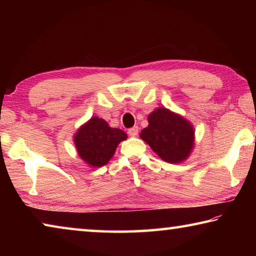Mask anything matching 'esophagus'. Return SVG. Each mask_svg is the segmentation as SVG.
Listing matches in <instances>:
<instances>
[{"label": "esophagus", "instance_id": "1", "mask_svg": "<svg viewBox=\"0 0 256 256\" xmlns=\"http://www.w3.org/2000/svg\"><path fill=\"white\" fill-rule=\"evenodd\" d=\"M138 126H133V128L128 130V134L130 136H138Z\"/></svg>", "mask_w": 256, "mask_h": 256}]
</instances>
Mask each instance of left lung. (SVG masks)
I'll return each mask as SVG.
<instances>
[{"instance_id":"obj_1","label":"left lung","mask_w":256,"mask_h":256,"mask_svg":"<svg viewBox=\"0 0 256 256\" xmlns=\"http://www.w3.org/2000/svg\"><path fill=\"white\" fill-rule=\"evenodd\" d=\"M149 125L140 136L166 162L176 164L188 157L194 131L188 120L166 108H158L148 118Z\"/></svg>"}]
</instances>
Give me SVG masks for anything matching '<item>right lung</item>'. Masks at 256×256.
Here are the masks:
<instances>
[{
	"label": "right lung",
	"mask_w": 256,
	"mask_h": 256,
	"mask_svg": "<svg viewBox=\"0 0 256 256\" xmlns=\"http://www.w3.org/2000/svg\"><path fill=\"white\" fill-rule=\"evenodd\" d=\"M125 138L126 133L122 130L110 128L102 118H92L76 132L74 142L86 162L92 167H102L110 162L120 142Z\"/></svg>",
	"instance_id": "right-lung-1"
}]
</instances>
